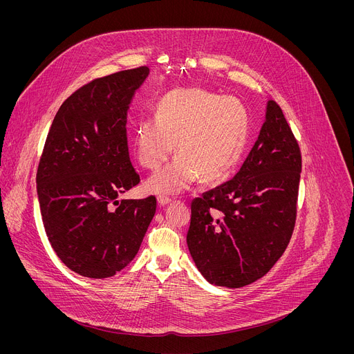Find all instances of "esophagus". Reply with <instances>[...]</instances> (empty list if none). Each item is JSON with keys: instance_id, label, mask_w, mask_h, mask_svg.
Instances as JSON below:
<instances>
[{"instance_id": "1", "label": "esophagus", "mask_w": 354, "mask_h": 354, "mask_svg": "<svg viewBox=\"0 0 354 354\" xmlns=\"http://www.w3.org/2000/svg\"><path fill=\"white\" fill-rule=\"evenodd\" d=\"M157 201H158V206L164 207V206H167V205L171 203V198H169L168 196H158Z\"/></svg>"}]
</instances>
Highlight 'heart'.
Here are the masks:
<instances>
[{
    "label": "heart",
    "mask_w": 354,
    "mask_h": 354,
    "mask_svg": "<svg viewBox=\"0 0 354 354\" xmlns=\"http://www.w3.org/2000/svg\"><path fill=\"white\" fill-rule=\"evenodd\" d=\"M248 112L235 96H218L198 86L167 92L156 106V120H141L134 149L142 168L157 171L174 151V164L151 178L156 193H179L197 178L203 183L224 179L239 161L248 137Z\"/></svg>",
    "instance_id": "obj_1"
}]
</instances>
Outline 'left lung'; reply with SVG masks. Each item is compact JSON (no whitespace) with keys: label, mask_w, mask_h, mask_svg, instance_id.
<instances>
[{"label":"left lung","mask_w":354,"mask_h":354,"mask_svg":"<svg viewBox=\"0 0 354 354\" xmlns=\"http://www.w3.org/2000/svg\"><path fill=\"white\" fill-rule=\"evenodd\" d=\"M301 165L291 127L269 100L259 137L238 174L192 201L186 241L207 281L238 288L274 266L294 231Z\"/></svg>","instance_id":"left-lung-1"}]
</instances>
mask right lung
Listing matches in <instances>:
<instances>
[{
  "instance_id": "obj_1",
  "label": "right lung",
  "mask_w": 354,
  "mask_h": 354,
  "mask_svg": "<svg viewBox=\"0 0 354 354\" xmlns=\"http://www.w3.org/2000/svg\"><path fill=\"white\" fill-rule=\"evenodd\" d=\"M148 67L95 78L57 111L36 183L46 235L73 272L106 279L137 255L157 198L118 200L140 183L127 145V111Z\"/></svg>"
}]
</instances>
